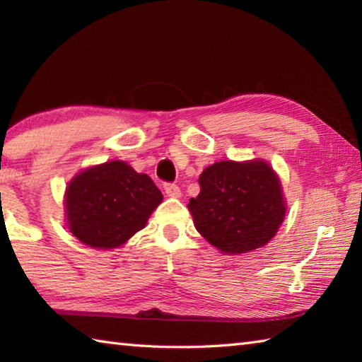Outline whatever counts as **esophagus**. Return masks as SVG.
Wrapping results in <instances>:
<instances>
[{"label": "esophagus", "instance_id": "esophagus-1", "mask_svg": "<svg viewBox=\"0 0 362 362\" xmlns=\"http://www.w3.org/2000/svg\"><path fill=\"white\" fill-rule=\"evenodd\" d=\"M164 192H166L169 198H180L182 196L180 188L174 185V183H166V185H164Z\"/></svg>", "mask_w": 362, "mask_h": 362}]
</instances>
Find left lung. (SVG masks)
Segmentation results:
<instances>
[{
	"label": "left lung",
	"instance_id": "obj_1",
	"mask_svg": "<svg viewBox=\"0 0 362 362\" xmlns=\"http://www.w3.org/2000/svg\"><path fill=\"white\" fill-rule=\"evenodd\" d=\"M201 192L188 203L194 228L222 254L267 246L286 216L278 174L263 159L217 161L199 175Z\"/></svg>",
	"mask_w": 362,
	"mask_h": 362
}]
</instances>
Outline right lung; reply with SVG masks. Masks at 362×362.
<instances>
[{
	"mask_svg": "<svg viewBox=\"0 0 362 362\" xmlns=\"http://www.w3.org/2000/svg\"><path fill=\"white\" fill-rule=\"evenodd\" d=\"M163 193L126 161L86 168L65 188V225L94 249H116L145 228Z\"/></svg>",
	"mask_w": 362,
	"mask_h": 362,
	"instance_id": "add662e5",
	"label": "right lung"
}]
</instances>
